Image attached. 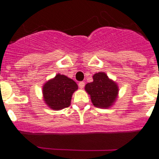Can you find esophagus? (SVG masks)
<instances>
[{
	"mask_svg": "<svg viewBox=\"0 0 159 159\" xmlns=\"http://www.w3.org/2000/svg\"><path fill=\"white\" fill-rule=\"evenodd\" d=\"M84 86H85V83H84V82H80V83H79V87H80V89L84 88Z\"/></svg>",
	"mask_w": 159,
	"mask_h": 159,
	"instance_id": "obj_1",
	"label": "esophagus"
}]
</instances>
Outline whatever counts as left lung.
Masks as SVG:
<instances>
[{
	"instance_id": "left-lung-1",
	"label": "left lung",
	"mask_w": 159,
	"mask_h": 159,
	"mask_svg": "<svg viewBox=\"0 0 159 159\" xmlns=\"http://www.w3.org/2000/svg\"><path fill=\"white\" fill-rule=\"evenodd\" d=\"M85 90L95 107L108 108L117 100L119 90L118 84L105 72H99L93 75V82L85 86Z\"/></svg>"
}]
</instances>
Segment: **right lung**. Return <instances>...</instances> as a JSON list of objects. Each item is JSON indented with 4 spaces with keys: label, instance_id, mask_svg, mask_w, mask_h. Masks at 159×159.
Returning <instances> with one entry per match:
<instances>
[{
    "label": "right lung",
    "instance_id": "add662e5",
    "mask_svg": "<svg viewBox=\"0 0 159 159\" xmlns=\"http://www.w3.org/2000/svg\"><path fill=\"white\" fill-rule=\"evenodd\" d=\"M77 90L78 85L75 81L58 73L43 84V101L50 108L58 111L70 105L72 94Z\"/></svg>",
    "mask_w": 159,
    "mask_h": 159
}]
</instances>
